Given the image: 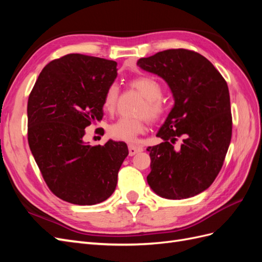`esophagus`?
<instances>
[{
  "mask_svg": "<svg viewBox=\"0 0 262 262\" xmlns=\"http://www.w3.org/2000/svg\"><path fill=\"white\" fill-rule=\"evenodd\" d=\"M142 150H143V148H142L141 146H138V145H129V155L130 156H133V155H136V154H138V153H140V152H142Z\"/></svg>",
  "mask_w": 262,
  "mask_h": 262,
  "instance_id": "1",
  "label": "esophagus"
}]
</instances>
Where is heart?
I'll return each mask as SVG.
<instances>
[{
	"label": "heart",
	"instance_id": "b5f03b06",
	"mask_svg": "<svg viewBox=\"0 0 262 262\" xmlns=\"http://www.w3.org/2000/svg\"><path fill=\"white\" fill-rule=\"evenodd\" d=\"M131 86L141 93L146 100L141 107L140 115L147 116L150 120H156L164 113V105L161 101L163 96V87L156 80L148 76H140L131 81ZM119 98V87L112 84L106 90L102 98V109L107 114H114L117 109ZM145 130L144 119L120 118L112 123L108 128L109 136L117 141L132 143L139 134Z\"/></svg>",
	"mask_w": 262,
	"mask_h": 262
}]
</instances>
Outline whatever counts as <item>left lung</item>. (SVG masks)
I'll list each match as a JSON object with an SVG mask.
<instances>
[{
    "instance_id": "left-lung-1",
    "label": "left lung",
    "mask_w": 262,
    "mask_h": 262,
    "mask_svg": "<svg viewBox=\"0 0 262 262\" xmlns=\"http://www.w3.org/2000/svg\"><path fill=\"white\" fill-rule=\"evenodd\" d=\"M137 64L167 83L172 109L156 137L161 144L147 147V184L165 199L181 200L203 192L223 166L232 139L228 87L212 63L200 53L169 49ZM181 137V148L172 144Z\"/></svg>"
}]
</instances>
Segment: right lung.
<instances>
[{
	"label": "right lung",
	"mask_w": 262,
	"mask_h": 262,
	"mask_svg": "<svg viewBox=\"0 0 262 262\" xmlns=\"http://www.w3.org/2000/svg\"><path fill=\"white\" fill-rule=\"evenodd\" d=\"M117 75L115 61L71 53L48 63L29 95L31 154L63 201L93 205L115 191L128 146L113 140L92 146L84 136L86 126L101 120L104 94Z\"/></svg>",
	"instance_id": "add662e5"
}]
</instances>
